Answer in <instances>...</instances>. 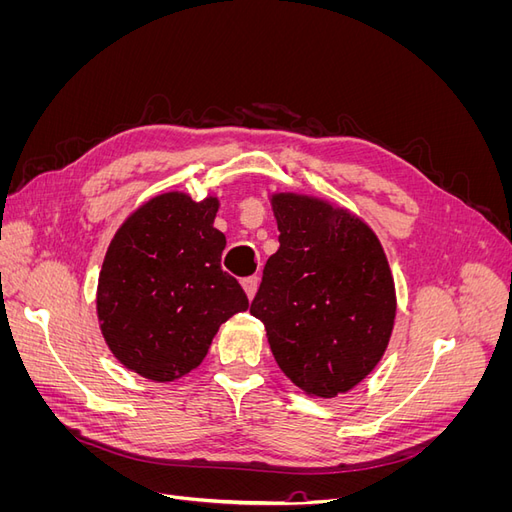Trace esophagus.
<instances>
[{
	"label": "esophagus",
	"mask_w": 512,
	"mask_h": 512,
	"mask_svg": "<svg viewBox=\"0 0 512 512\" xmlns=\"http://www.w3.org/2000/svg\"><path fill=\"white\" fill-rule=\"evenodd\" d=\"M241 286H243V290H245V294H247V299H254L256 297V290H258V277L256 275H252V277H245V280L241 282Z\"/></svg>",
	"instance_id": "34e87169"
}]
</instances>
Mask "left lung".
<instances>
[{
  "mask_svg": "<svg viewBox=\"0 0 512 512\" xmlns=\"http://www.w3.org/2000/svg\"><path fill=\"white\" fill-rule=\"evenodd\" d=\"M280 230L250 314L265 324L277 365L309 397L365 380L389 348L395 280L371 226L331 200L269 194Z\"/></svg>",
  "mask_w": 512,
  "mask_h": 512,
  "instance_id": "left-lung-1",
  "label": "left lung"
}]
</instances>
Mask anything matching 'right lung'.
Segmentation results:
<instances>
[{"instance_id":"obj_1","label":"right lung","mask_w":512,"mask_h":512,"mask_svg":"<svg viewBox=\"0 0 512 512\" xmlns=\"http://www.w3.org/2000/svg\"><path fill=\"white\" fill-rule=\"evenodd\" d=\"M218 209L215 194L164 192L134 209L108 245L96 292L100 331L138 376L173 382L190 374L220 324L247 309L243 288L220 267Z\"/></svg>"}]
</instances>
